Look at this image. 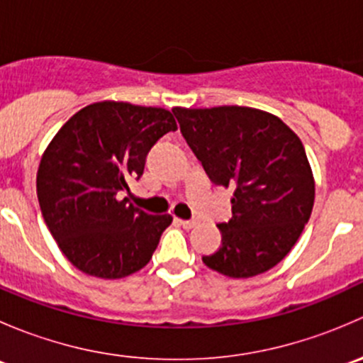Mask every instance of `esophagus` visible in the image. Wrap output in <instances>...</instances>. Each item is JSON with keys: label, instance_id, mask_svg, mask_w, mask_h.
Segmentation results:
<instances>
[{"label": "esophagus", "instance_id": "34e87169", "mask_svg": "<svg viewBox=\"0 0 363 363\" xmlns=\"http://www.w3.org/2000/svg\"><path fill=\"white\" fill-rule=\"evenodd\" d=\"M177 223L182 226V228H186V230L195 228V226H196V221H191V219H177Z\"/></svg>", "mask_w": 363, "mask_h": 363}]
</instances>
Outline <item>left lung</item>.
<instances>
[{"label":"left lung","mask_w":363,"mask_h":363,"mask_svg":"<svg viewBox=\"0 0 363 363\" xmlns=\"http://www.w3.org/2000/svg\"><path fill=\"white\" fill-rule=\"evenodd\" d=\"M172 112L208 179L233 188L232 219L218 225L221 246L203 256L205 265L237 279L276 267L298 240L314 205L313 170L300 138L258 108Z\"/></svg>","instance_id":"8db88e82"}]
</instances>
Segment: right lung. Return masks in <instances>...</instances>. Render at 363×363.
I'll return each mask as SVG.
<instances>
[{
  "label": "right lung",
  "mask_w": 363,
  "mask_h": 363,
  "mask_svg": "<svg viewBox=\"0 0 363 363\" xmlns=\"http://www.w3.org/2000/svg\"><path fill=\"white\" fill-rule=\"evenodd\" d=\"M177 130L172 112L124 101L87 105L43 152L36 195L49 232L73 267L121 279L144 269L170 214H147L119 200L140 179L152 145Z\"/></svg>",
  "instance_id": "obj_1"
}]
</instances>
